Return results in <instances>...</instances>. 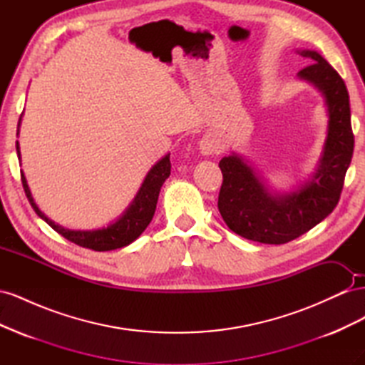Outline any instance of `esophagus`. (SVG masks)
I'll return each mask as SVG.
<instances>
[{
    "label": "esophagus",
    "mask_w": 365,
    "mask_h": 365,
    "mask_svg": "<svg viewBox=\"0 0 365 365\" xmlns=\"http://www.w3.org/2000/svg\"><path fill=\"white\" fill-rule=\"evenodd\" d=\"M200 150L202 155L208 157V155H215V153L220 152V146L215 141V138L212 137H204L200 143Z\"/></svg>",
    "instance_id": "obj_1"
}]
</instances>
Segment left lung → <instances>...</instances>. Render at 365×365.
<instances>
[{
	"instance_id": "1",
	"label": "left lung",
	"mask_w": 365,
	"mask_h": 365,
	"mask_svg": "<svg viewBox=\"0 0 365 365\" xmlns=\"http://www.w3.org/2000/svg\"><path fill=\"white\" fill-rule=\"evenodd\" d=\"M298 53L311 62L298 71V77L323 93L329 113L323 155L311 181L295 192L277 195L236 153L219 161L224 176L217 200L220 216L236 235L260 244L291 242L334 212L355 145L344 81L322 54L312 50Z\"/></svg>"
}]
</instances>
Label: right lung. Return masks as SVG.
<instances>
[{
  "label": "right lung",
  "instance_id": "add662e5",
  "mask_svg": "<svg viewBox=\"0 0 365 365\" xmlns=\"http://www.w3.org/2000/svg\"><path fill=\"white\" fill-rule=\"evenodd\" d=\"M19 123H21V118H19ZM19 123H18V128H19ZM16 152H18V158L21 160L18 141H16ZM170 168H172L170 153H168V155L161 158L148 172L146 178H145V181H143L137 196L134 197V201L130 202V205L126 208V212L121 215L115 220V222L109 224L108 227L98 228V230H68V228H63L58 224H54L51 219H48L41 212L38 205L35 204V201H33L30 189L27 185V180H26L23 172H21V181H23V187H24L26 196L29 197V202L31 204L36 215L41 219L46 220V222L54 231H58L61 236L68 239L76 245L83 247V248H90L93 251H111V250L123 248V247L132 244V242H134L150 224L153 213H155V208H157V201H158L161 185L164 184L165 180L169 178Z\"/></svg>",
  "mask_w": 365,
  "mask_h": 365
}]
</instances>
